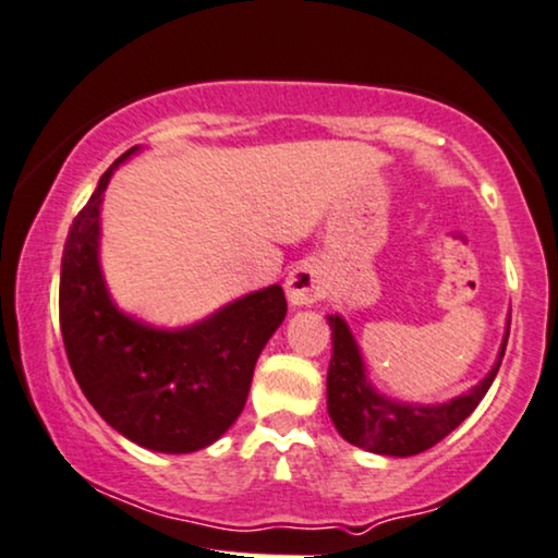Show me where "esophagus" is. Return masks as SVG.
Listing matches in <instances>:
<instances>
[{"label": "esophagus", "mask_w": 558, "mask_h": 558, "mask_svg": "<svg viewBox=\"0 0 558 558\" xmlns=\"http://www.w3.org/2000/svg\"><path fill=\"white\" fill-rule=\"evenodd\" d=\"M324 288H327L324 270L314 259H303L286 278V295L291 306H312L324 295Z\"/></svg>", "instance_id": "obj_1"}]
</instances>
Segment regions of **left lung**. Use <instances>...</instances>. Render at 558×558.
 I'll return each instance as SVG.
<instances>
[{
  "label": "left lung",
  "instance_id": "obj_1",
  "mask_svg": "<svg viewBox=\"0 0 558 558\" xmlns=\"http://www.w3.org/2000/svg\"><path fill=\"white\" fill-rule=\"evenodd\" d=\"M327 322L331 329V361L327 371L329 417L337 433L352 446L393 458L417 456L433 448L474 412L502 365L507 337H510V319H507L497 361L474 389L442 404H417V401L412 404V401L386 397L373 386L361 344L340 314H329Z\"/></svg>",
  "mask_w": 558,
  "mask_h": 558
}]
</instances>
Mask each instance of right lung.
<instances>
[{
  "label": "right lung",
  "instance_id": "1",
  "mask_svg": "<svg viewBox=\"0 0 558 558\" xmlns=\"http://www.w3.org/2000/svg\"><path fill=\"white\" fill-rule=\"evenodd\" d=\"M138 151L112 161L69 229L59 288L63 348L82 393L116 433L157 453H193L242 414L259 352L288 303L283 288L267 286L187 327H157L118 306L100 263V208L116 169Z\"/></svg>",
  "mask_w": 558,
  "mask_h": 558
}]
</instances>
